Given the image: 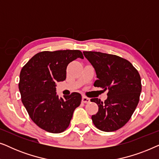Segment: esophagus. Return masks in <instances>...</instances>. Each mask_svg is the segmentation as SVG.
<instances>
[{
    "label": "esophagus",
    "instance_id": "obj_1",
    "mask_svg": "<svg viewBox=\"0 0 159 159\" xmlns=\"http://www.w3.org/2000/svg\"><path fill=\"white\" fill-rule=\"evenodd\" d=\"M90 98H88V97H86V96H82V103H89V102H90Z\"/></svg>",
    "mask_w": 159,
    "mask_h": 159
}]
</instances>
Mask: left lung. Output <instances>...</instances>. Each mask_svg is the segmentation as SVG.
I'll return each instance as SVG.
<instances>
[{"label": "left lung", "mask_w": 159, "mask_h": 159, "mask_svg": "<svg viewBox=\"0 0 159 159\" xmlns=\"http://www.w3.org/2000/svg\"><path fill=\"white\" fill-rule=\"evenodd\" d=\"M83 53L96 72L94 86L108 90L105 101L90 99L98 106L93 122L101 131H116L127 123L140 101V74L129 61L118 56L96 51Z\"/></svg>", "instance_id": "8db88e82"}]
</instances>
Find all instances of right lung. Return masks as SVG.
Wrapping results in <instances>:
<instances>
[{
	"label": "right lung",
	"mask_w": 159,
	"mask_h": 159,
	"mask_svg": "<svg viewBox=\"0 0 159 159\" xmlns=\"http://www.w3.org/2000/svg\"><path fill=\"white\" fill-rule=\"evenodd\" d=\"M77 58H84L79 50L42 51L21 69L19 82L21 101L34 123L45 131H65L74 111L81 103L79 93L59 98L56 92V82L66 80L67 66Z\"/></svg>",
	"instance_id": "add662e5"
}]
</instances>
